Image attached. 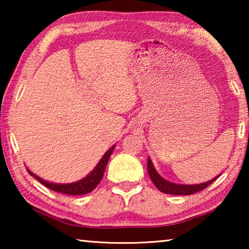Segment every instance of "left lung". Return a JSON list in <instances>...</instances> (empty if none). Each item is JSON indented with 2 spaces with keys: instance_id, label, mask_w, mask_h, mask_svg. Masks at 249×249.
<instances>
[{
  "instance_id": "left-lung-1",
  "label": "left lung",
  "mask_w": 249,
  "mask_h": 249,
  "mask_svg": "<svg viewBox=\"0 0 249 249\" xmlns=\"http://www.w3.org/2000/svg\"><path fill=\"white\" fill-rule=\"evenodd\" d=\"M147 169H148V174L151 181H153L154 184L157 187L159 191H161L166 195H174V196H189V195H193V193L199 192L201 190H203L206 187L214 182L220 175L214 177L213 179H211L206 182L203 183H199V184H180V183H175L171 182V181H168L165 178H162L160 176L157 170L155 169L154 163L151 161L150 157L147 159Z\"/></svg>"
}]
</instances>
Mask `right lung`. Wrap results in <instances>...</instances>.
<instances>
[{"instance_id":"right-lung-1","label":"right lung","mask_w":249,"mask_h":249,"mask_svg":"<svg viewBox=\"0 0 249 249\" xmlns=\"http://www.w3.org/2000/svg\"><path fill=\"white\" fill-rule=\"evenodd\" d=\"M114 148H115V145H113L111 148H109L107 153L103 155V157L101 158V160L98 162V165L94 167V169L92 170L89 175L84 177V178L80 179L79 181H75V182H71V183L49 182V181H46L44 179H41L40 177H38L37 175L33 174L29 169H27V171L29 175L38 180L40 183H43L45 187H47L48 189H52L53 191L64 193V195H68V196L87 195V193L94 190L96 185H98L100 183V181L102 180L104 171H105V167H107L109 157H111Z\"/></svg>"}]
</instances>
